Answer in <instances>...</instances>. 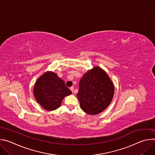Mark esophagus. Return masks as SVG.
I'll return each mask as SVG.
<instances>
[{
  "mask_svg": "<svg viewBox=\"0 0 155 155\" xmlns=\"http://www.w3.org/2000/svg\"><path fill=\"white\" fill-rule=\"evenodd\" d=\"M70 90H71V91H72V93H74V87H73V86H71V87H70Z\"/></svg>",
  "mask_w": 155,
  "mask_h": 155,
  "instance_id": "34e87169",
  "label": "esophagus"
}]
</instances>
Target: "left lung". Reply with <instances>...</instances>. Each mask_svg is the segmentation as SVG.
Listing matches in <instances>:
<instances>
[{
  "label": "left lung",
  "mask_w": 155,
  "mask_h": 155,
  "mask_svg": "<svg viewBox=\"0 0 155 155\" xmlns=\"http://www.w3.org/2000/svg\"><path fill=\"white\" fill-rule=\"evenodd\" d=\"M114 86L105 71L99 67L85 73L79 82L77 94L80 107L90 115H97L111 102Z\"/></svg>",
  "instance_id": "obj_1"
}]
</instances>
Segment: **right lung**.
Wrapping results in <instances>:
<instances>
[{
    "instance_id": "1",
    "label": "right lung",
    "mask_w": 155,
    "mask_h": 155,
    "mask_svg": "<svg viewBox=\"0 0 155 155\" xmlns=\"http://www.w3.org/2000/svg\"><path fill=\"white\" fill-rule=\"evenodd\" d=\"M71 94L64 81L51 72H47L41 76L34 87L36 101L49 111L59 107L64 97Z\"/></svg>"
}]
</instances>
